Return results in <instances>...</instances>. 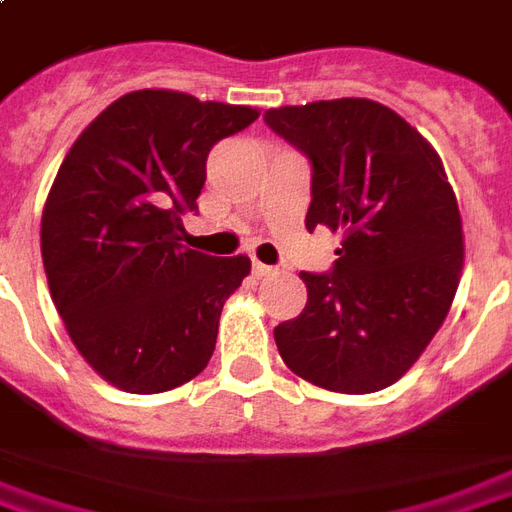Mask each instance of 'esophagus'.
I'll return each mask as SVG.
<instances>
[{
  "label": "esophagus",
  "mask_w": 512,
  "mask_h": 512,
  "mask_svg": "<svg viewBox=\"0 0 512 512\" xmlns=\"http://www.w3.org/2000/svg\"><path fill=\"white\" fill-rule=\"evenodd\" d=\"M253 275H256V278H270V275H275V267L261 264V261H253Z\"/></svg>",
  "instance_id": "obj_1"
}]
</instances>
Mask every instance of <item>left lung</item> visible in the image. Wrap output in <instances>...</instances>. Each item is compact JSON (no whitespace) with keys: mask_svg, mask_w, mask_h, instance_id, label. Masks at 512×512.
I'll return each instance as SVG.
<instances>
[{"mask_svg":"<svg viewBox=\"0 0 512 512\" xmlns=\"http://www.w3.org/2000/svg\"><path fill=\"white\" fill-rule=\"evenodd\" d=\"M264 121L313 164L307 232L343 234L332 272H299L307 305L275 326L280 359L313 386L380 391L416 364L459 288L464 232L443 161L359 96L272 107Z\"/></svg>","mask_w":512,"mask_h":512,"instance_id":"left-lung-1","label":"left lung"}]
</instances>
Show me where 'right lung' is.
I'll return each mask as SVG.
<instances>
[{
	"label": "right lung",
	"mask_w": 512,
	"mask_h": 512,
	"mask_svg": "<svg viewBox=\"0 0 512 512\" xmlns=\"http://www.w3.org/2000/svg\"><path fill=\"white\" fill-rule=\"evenodd\" d=\"M259 110L169 88L129 91L80 132L42 207L48 288L88 367L129 394L197 378L248 256L183 245L215 142Z\"/></svg>",
	"instance_id": "1"
}]
</instances>
